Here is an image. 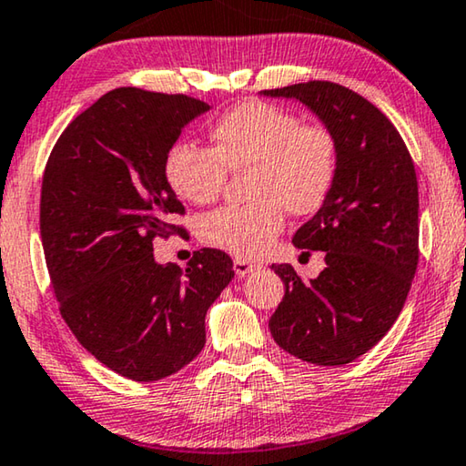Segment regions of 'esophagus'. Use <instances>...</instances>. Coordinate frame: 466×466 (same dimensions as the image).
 <instances>
[{
    "label": "esophagus",
    "mask_w": 466,
    "mask_h": 466,
    "mask_svg": "<svg viewBox=\"0 0 466 466\" xmlns=\"http://www.w3.org/2000/svg\"><path fill=\"white\" fill-rule=\"evenodd\" d=\"M260 268H262L260 264L241 260V258H238V260L233 262V270H235V274H238L239 279H246V277H249V274H254V272H258Z\"/></svg>",
    "instance_id": "esophagus-1"
}]
</instances>
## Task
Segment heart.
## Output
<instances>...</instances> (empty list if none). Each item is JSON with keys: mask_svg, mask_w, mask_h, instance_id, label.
Wrapping results in <instances>:
<instances>
[{"mask_svg": "<svg viewBox=\"0 0 466 466\" xmlns=\"http://www.w3.org/2000/svg\"><path fill=\"white\" fill-rule=\"evenodd\" d=\"M210 148L175 142L163 171L173 194L189 204H208L227 173L249 171V204L220 206L200 220L208 246L256 260L285 228V210L309 217L322 208L339 179L337 134L322 124H303L285 106L248 101L235 105L210 127Z\"/></svg>", "mask_w": 466, "mask_h": 466, "instance_id": "heart-1", "label": "heart"}]
</instances>
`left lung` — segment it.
<instances>
[{
  "label": "left lung",
  "instance_id": "1",
  "mask_svg": "<svg viewBox=\"0 0 466 466\" xmlns=\"http://www.w3.org/2000/svg\"><path fill=\"white\" fill-rule=\"evenodd\" d=\"M295 98L337 134L340 169L328 202L297 228L305 254L326 268L305 280L272 264L285 297L268 328L287 353L316 365H345L378 345L407 301L419 262V189L413 158L376 105L340 84L309 80L262 90Z\"/></svg>",
  "mask_w": 466,
  "mask_h": 466
}]
</instances>
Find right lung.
Wrapping results in <instances>:
<instances>
[{"instance_id": "add662e5", "label": "right lung", "mask_w": 466, "mask_h": 466, "mask_svg": "<svg viewBox=\"0 0 466 466\" xmlns=\"http://www.w3.org/2000/svg\"><path fill=\"white\" fill-rule=\"evenodd\" d=\"M200 98L116 88L53 147L41 187V239L61 318L119 376L155 382L194 360L204 318L235 277L225 251H194L186 270L157 264L152 241L183 233L165 155L208 111Z\"/></svg>"}]
</instances>
